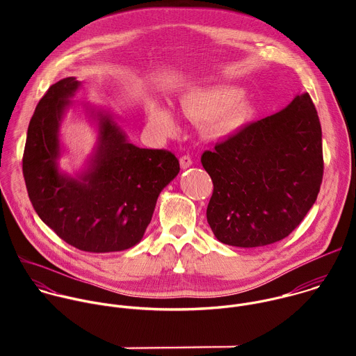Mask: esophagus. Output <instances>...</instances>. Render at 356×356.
Listing matches in <instances>:
<instances>
[{
    "mask_svg": "<svg viewBox=\"0 0 356 356\" xmlns=\"http://www.w3.org/2000/svg\"><path fill=\"white\" fill-rule=\"evenodd\" d=\"M191 165H193V161H191V158H190L188 155H184V156L180 158V166H181V169H188Z\"/></svg>",
    "mask_w": 356,
    "mask_h": 356,
    "instance_id": "1",
    "label": "esophagus"
}]
</instances>
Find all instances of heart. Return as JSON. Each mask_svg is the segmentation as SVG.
<instances>
[{
    "mask_svg": "<svg viewBox=\"0 0 356 356\" xmlns=\"http://www.w3.org/2000/svg\"><path fill=\"white\" fill-rule=\"evenodd\" d=\"M246 91L232 84L193 87L180 97L181 114L197 122H206L204 129L213 139H228L238 135L250 118V107L245 101ZM147 124L162 136L179 132L176 113L161 101H150L146 108Z\"/></svg>",
    "mask_w": 356,
    "mask_h": 356,
    "instance_id": "b5f03b06",
    "label": "heart"
}]
</instances>
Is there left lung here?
Instances as JSON below:
<instances>
[{
	"mask_svg": "<svg viewBox=\"0 0 356 356\" xmlns=\"http://www.w3.org/2000/svg\"><path fill=\"white\" fill-rule=\"evenodd\" d=\"M214 191L207 221L231 246L257 248L286 238L306 217L323 181L321 125L307 92L206 150Z\"/></svg>",
	"mask_w": 356,
	"mask_h": 356,
	"instance_id": "1",
	"label": "left lung"
}]
</instances>
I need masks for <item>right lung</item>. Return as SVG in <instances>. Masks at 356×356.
I'll use <instances>...</instances> for the list:
<instances>
[{"mask_svg":"<svg viewBox=\"0 0 356 356\" xmlns=\"http://www.w3.org/2000/svg\"><path fill=\"white\" fill-rule=\"evenodd\" d=\"M81 81L66 77L40 98L28 127L22 170L39 218L69 245L95 253L120 252L140 242L161 191L179 175L172 152L128 140L113 114L84 104L97 140L83 168H60L65 114Z\"/></svg>","mask_w":356,"mask_h":356,"instance_id":"obj_1","label":"right lung"}]
</instances>
